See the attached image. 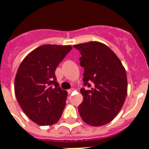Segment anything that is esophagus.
<instances>
[{"instance_id": "34e87169", "label": "esophagus", "mask_w": 149, "mask_h": 149, "mask_svg": "<svg viewBox=\"0 0 149 149\" xmlns=\"http://www.w3.org/2000/svg\"><path fill=\"white\" fill-rule=\"evenodd\" d=\"M73 91H74V88H70V89H68V93L71 94Z\"/></svg>"}]
</instances>
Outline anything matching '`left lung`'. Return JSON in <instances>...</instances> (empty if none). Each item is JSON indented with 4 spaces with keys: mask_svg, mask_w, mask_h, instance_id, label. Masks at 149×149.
<instances>
[{
    "mask_svg": "<svg viewBox=\"0 0 149 149\" xmlns=\"http://www.w3.org/2000/svg\"><path fill=\"white\" fill-rule=\"evenodd\" d=\"M81 52L84 69L83 101L78 106L81 117L92 126L106 125L118 114L127 95L126 72L114 52L97 41L73 45Z\"/></svg>",
    "mask_w": 149,
    "mask_h": 149,
    "instance_id": "1",
    "label": "left lung"
}]
</instances>
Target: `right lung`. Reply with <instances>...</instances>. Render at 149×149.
Returning a JSON list of instances; mask_svg holds the SVG:
<instances>
[{"instance_id":"obj_1","label":"right lung","mask_w":149,"mask_h":149,"mask_svg":"<svg viewBox=\"0 0 149 149\" xmlns=\"http://www.w3.org/2000/svg\"><path fill=\"white\" fill-rule=\"evenodd\" d=\"M72 49L70 45H44L31 52L19 66L16 97L26 116L37 125H53L61 116L68 93L59 87L55 70Z\"/></svg>"}]
</instances>
